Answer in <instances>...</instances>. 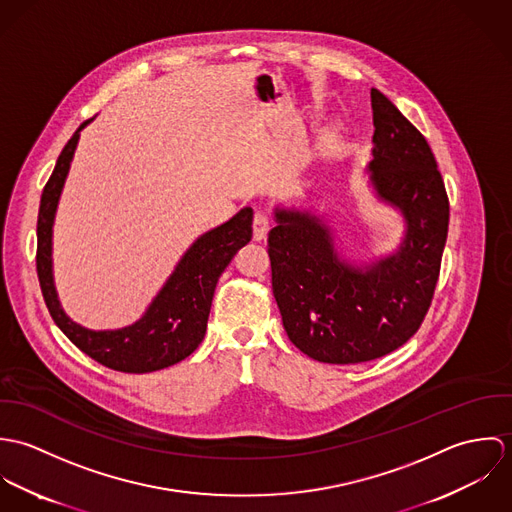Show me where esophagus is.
<instances>
[{"label": "esophagus", "mask_w": 512, "mask_h": 512, "mask_svg": "<svg viewBox=\"0 0 512 512\" xmlns=\"http://www.w3.org/2000/svg\"><path fill=\"white\" fill-rule=\"evenodd\" d=\"M252 230H254V240H264L268 230H270V220L264 213H256L254 215V222H252Z\"/></svg>", "instance_id": "obj_1"}]
</instances>
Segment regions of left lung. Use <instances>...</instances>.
I'll return each mask as SVG.
<instances>
[{
  "label": "left lung",
  "instance_id": "8db88e82",
  "mask_svg": "<svg viewBox=\"0 0 512 512\" xmlns=\"http://www.w3.org/2000/svg\"><path fill=\"white\" fill-rule=\"evenodd\" d=\"M370 104L368 185L378 203L400 213V244L380 258H349L329 220L295 207H276L268 234L284 329L301 353L329 365L384 357L418 331L447 238L449 201L426 138L380 90H370Z\"/></svg>",
  "mask_w": 512,
  "mask_h": 512
}]
</instances>
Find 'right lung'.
I'll use <instances>...</instances> for the list:
<instances>
[{
	"label": "right lung",
	"mask_w": 512,
	"mask_h": 512,
	"mask_svg": "<svg viewBox=\"0 0 512 512\" xmlns=\"http://www.w3.org/2000/svg\"><path fill=\"white\" fill-rule=\"evenodd\" d=\"M92 120L80 124L61 151L41 195L37 219V276L41 292L59 329L90 359L132 374L161 370L187 359L205 339L220 274L234 254L250 242L254 213L250 207H244L232 219L201 234L181 256L144 315L132 325L102 331L82 327L67 315L55 288L53 224L80 132Z\"/></svg>",
	"instance_id": "1"
}]
</instances>
